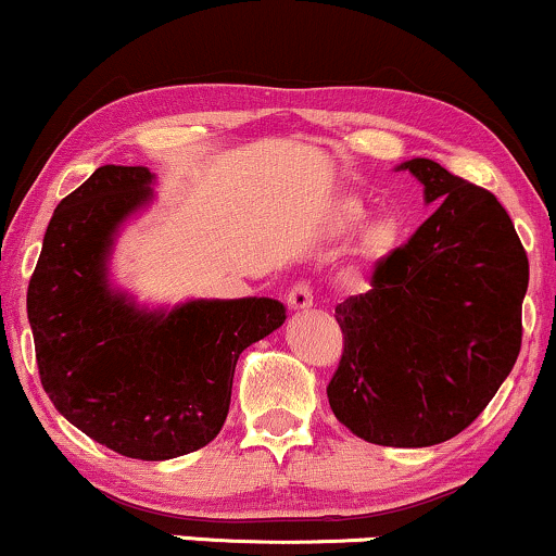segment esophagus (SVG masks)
<instances>
[{
  "mask_svg": "<svg viewBox=\"0 0 556 556\" xmlns=\"http://www.w3.org/2000/svg\"><path fill=\"white\" fill-rule=\"evenodd\" d=\"M287 305H290L292 311H305L314 305V287L311 282H305V279H300L290 287V292H287Z\"/></svg>",
  "mask_w": 556,
  "mask_h": 556,
  "instance_id": "1",
  "label": "esophagus"
}]
</instances>
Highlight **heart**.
I'll list each match as a JSON object with an SVG mask.
<instances>
[{"label": "heart", "instance_id": "1", "mask_svg": "<svg viewBox=\"0 0 556 556\" xmlns=\"http://www.w3.org/2000/svg\"><path fill=\"white\" fill-rule=\"evenodd\" d=\"M361 214H363V208H361L358 201H344L340 206V222H344V225L355 222ZM394 232H397V227H394L392 219H376L374 225L368 227L366 242L371 248H387L389 242L394 240Z\"/></svg>", "mask_w": 556, "mask_h": 556}]
</instances>
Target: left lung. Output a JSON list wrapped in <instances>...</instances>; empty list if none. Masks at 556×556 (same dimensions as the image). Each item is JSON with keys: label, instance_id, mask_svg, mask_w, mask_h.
Returning a JSON list of instances; mask_svg holds the SVG:
<instances>
[{"label": "left lung", "instance_id": "8db88e82", "mask_svg": "<svg viewBox=\"0 0 556 556\" xmlns=\"http://www.w3.org/2000/svg\"><path fill=\"white\" fill-rule=\"evenodd\" d=\"M407 169L433 214L374 266L371 290L334 308L342 358L331 410L381 446H431L481 416L522 340L528 256L489 190L431 159Z\"/></svg>", "mask_w": 556, "mask_h": 556}]
</instances>
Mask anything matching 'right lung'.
<instances>
[{"instance_id":"right-lung-1","label":"right lung","mask_w":556,"mask_h":556,"mask_svg":"<svg viewBox=\"0 0 556 556\" xmlns=\"http://www.w3.org/2000/svg\"><path fill=\"white\" fill-rule=\"evenodd\" d=\"M146 167L104 164L62 198L28 285L41 384L93 442L136 460H172L225 426L248 344L285 324L271 298L188 300L138 308L106 264L127 216L154 198Z\"/></svg>"}]
</instances>
